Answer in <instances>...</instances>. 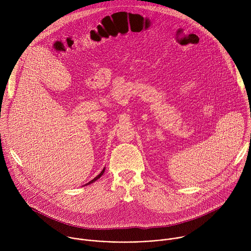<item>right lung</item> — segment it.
Masks as SVG:
<instances>
[{"instance_id":"obj_1","label":"right lung","mask_w":251,"mask_h":251,"mask_svg":"<svg viewBox=\"0 0 251 251\" xmlns=\"http://www.w3.org/2000/svg\"><path fill=\"white\" fill-rule=\"evenodd\" d=\"M104 171H105V168H103V170H102V171L99 173V175H97V176H96L94 178H92V180H91L90 182H88V183H87V184H85L84 186H87V185H89V184H91V183H94L96 180H98V178H99V177H100V176L103 175Z\"/></svg>"}]
</instances>
